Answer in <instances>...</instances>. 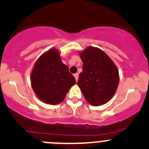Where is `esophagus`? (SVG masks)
<instances>
[{
	"mask_svg": "<svg viewBox=\"0 0 149 149\" xmlns=\"http://www.w3.org/2000/svg\"><path fill=\"white\" fill-rule=\"evenodd\" d=\"M74 77H75V78H76V81H78V73H75V74H74Z\"/></svg>",
	"mask_w": 149,
	"mask_h": 149,
	"instance_id": "1",
	"label": "esophagus"
}]
</instances>
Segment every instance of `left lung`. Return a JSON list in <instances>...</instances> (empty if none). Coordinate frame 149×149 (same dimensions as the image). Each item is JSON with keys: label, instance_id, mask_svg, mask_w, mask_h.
<instances>
[{"label": "left lung", "instance_id": "1", "mask_svg": "<svg viewBox=\"0 0 149 149\" xmlns=\"http://www.w3.org/2000/svg\"><path fill=\"white\" fill-rule=\"evenodd\" d=\"M80 56L83 64L78 85L85 100L93 106L107 103L118 85L117 67L105 52L97 47H87Z\"/></svg>", "mask_w": 149, "mask_h": 149}]
</instances>
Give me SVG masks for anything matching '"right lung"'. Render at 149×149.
Listing matches in <instances>:
<instances>
[{"label": "right lung", "instance_id": "add662e5", "mask_svg": "<svg viewBox=\"0 0 149 149\" xmlns=\"http://www.w3.org/2000/svg\"><path fill=\"white\" fill-rule=\"evenodd\" d=\"M31 86L36 96L45 103L55 105L64 100L76 79L64 64L57 49L42 54L31 73Z\"/></svg>", "mask_w": 149, "mask_h": 149}]
</instances>
